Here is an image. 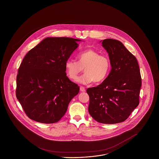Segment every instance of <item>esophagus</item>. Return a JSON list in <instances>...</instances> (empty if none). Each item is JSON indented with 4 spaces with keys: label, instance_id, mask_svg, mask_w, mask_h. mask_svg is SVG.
<instances>
[{
    "label": "esophagus",
    "instance_id": "obj_1",
    "mask_svg": "<svg viewBox=\"0 0 159 159\" xmlns=\"http://www.w3.org/2000/svg\"><path fill=\"white\" fill-rule=\"evenodd\" d=\"M80 90L82 92H84L86 91V89L83 86H80Z\"/></svg>",
    "mask_w": 159,
    "mask_h": 159
}]
</instances>
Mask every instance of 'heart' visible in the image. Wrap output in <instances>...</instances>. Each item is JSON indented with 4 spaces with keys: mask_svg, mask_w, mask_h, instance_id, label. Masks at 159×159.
<instances>
[{
    "mask_svg": "<svg viewBox=\"0 0 159 159\" xmlns=\"http://www.w3.org/2000/svg\"><path fill=\"white\" fill-rule=\"evenodd\" d=\"M76 58L77 62L69 59L65 62L66 72L70 79H76L84 68L85 73L77 79V82L82 84L98 83L105 80L110 69V60L106 56L89 49L78 53Z\"/></svg>",
    "mask_w": 159,
    "mask_h": 159,
    "instance_id": "b5f03b06",
    "label": "heart"
}]
</instances>
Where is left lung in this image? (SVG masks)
I'll list each match as a JSON object with an SVG mask.
<instances>
[{
	"label": "left lung",
	"instance_id": "1",
	"mask_svg": "<svg viewBox=\"0 0 159 159\" xmlns=\"http://www.w3.org/2000/svg\"><path fill=\"white\" fill-rule=\"evenodd\" d=\"M102 41L111 70L100 85L87 89L88 110L97 122L114 124L125 121L139 105L141 76L136 58L123 43L113 39Z\"/></svg>",
	"mask_w": 159,
	"mask_h": 159
}]
</instances>
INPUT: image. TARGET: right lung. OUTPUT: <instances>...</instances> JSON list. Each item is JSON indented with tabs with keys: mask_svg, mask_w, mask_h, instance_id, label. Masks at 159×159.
<instances>
[{
	"mask_svg": "<svg viewBox=\"0 0 159 159\" xmlns=\"http://www.w3.org/2000/svg\"><path fill=\"white\" fill-rule=\"evenodd\" d=\"M80 39L47 37L31 49L21 63L16 97L25 113L40 123L57 122L79 92L65 72V62Z\"/></svg>",
	"mask_w": 159,
	"mask_h": 159,
	"instance_id": "1",
	"label": "right lung"
}]
</instances>
